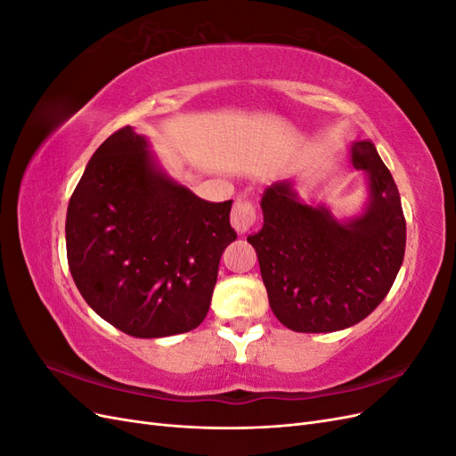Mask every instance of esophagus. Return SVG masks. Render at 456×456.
Returning a JSON list of instances; mask_svg holds the SVG:
<instances>
[{
  "mask_svg": "<svg viewBox=\"0 0 456 456\" xmlns=\"http://www.w3.org/2000/svg\"><path fill=\"white\" fill-rule=\"evenodd\" d=\"M256 220V213H255V207L251 201H245V200H238L233 203V209L230 215V223L238 233H245L249 232L255 224Z\"/></svg>",
  "mask_w": 456,
  "mask_h": 456,
  "instance_id": "obj_1",
  "label": "esophagus"
}]
</instances>
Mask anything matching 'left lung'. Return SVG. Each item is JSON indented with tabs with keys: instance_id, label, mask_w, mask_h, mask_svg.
<instances>
[{
	"instance_id": "1",
	"label": "left lung",
	"mask_w": 456,
	"mask_h": 456,
	"mask_svg": "<svg viewBox=\"0 0 456 456\" xmlns=\"http://www.w3.org/2000/svg\"><path fill=\"white\" fill-rule=\"evenodd\" d=\"M346 159L367 178L360 213L337 216L322 201L302 200L287 178L265 190V224L247 238L273 315L297 333H333L365 320L405 256L402 200L375 144L352 142Z\"/></svg>"
}]
</instances>
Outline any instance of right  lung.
Segmentation results:
<instances>
[{
  "label": "right lung",
  "mask_w": 456,
  "mask_h": 456,
  "mask_svg": "<svg viewBox=\"0 0 456 456\" xmlns=\"http://www.w3.org/2000/svg\"><path fill=\"white\" fill-rule=\"evenodd\" d=\"M230 209L232 200L205 201L173 178L144 134L119 129L96 148L68 203L76 287L131 337L188 333L209 312L220 256L238 238Z\"/></svg>",
  "instance_id": "add662e5"
}]
</instances>
